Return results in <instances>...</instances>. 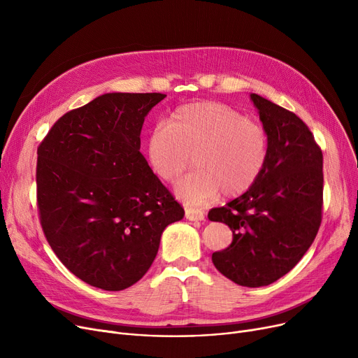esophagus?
I'll list each match as a JSON object with an SVG mask.
<instances>
[{
  "mask_svg": "<svg viewBox=\"0 0 358 358\" xmlns=\"http://www.w3.org/2000/svg\"><path fill=\"white\" fill-rule=\"evenodd\" d=\"M185 219L192 222H201L204 220V213L199 209H185Z\"/></svg>",
  "mask_w": 358,
  "mask_h": 358,
  "instance_id": "1",
  "label": "esophagus"
}]
</instances>
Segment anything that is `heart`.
I'll return each instance as SVG.
<instances>
[{
  "mask_svg": "<svg viewBox=\"0 0 358 358\" xmlns=\"http://www.w3.org/2000/svg\"><path fill=\"white\" fill-rule=\"evenodd\" d=\"M270 138L264 126L235 108L213 101L174 110L166 126L146 139V159L157 177L176 182L192 164L196 171L180 181L174 193L190 206L247 193L264 173Z\"/></svg>",
  "mask_w": 358,
  "mask_h": 358,
  "instance_id": "1",
  "label": "heart"
}]
</instances>
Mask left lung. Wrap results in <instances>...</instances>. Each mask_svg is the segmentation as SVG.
<instances>
[{"mask_svg": "<svg viewBox=\"0 0 358 358\" xmlns=\"http://www.w3.org/2000/svg\"><path fill=\"white\" fill-rule=\"evenodd\" d=\"M270 138L264 173L242 196L208 217L227 223L232 243L212 254L234 283L261 287L287 274L312 245L322 220V150L294 113L251 94Z\"/></svg>", "mask_w": 358, "mask_h": 358, "instance_id": "obj_1", "label": "left lung"}]
</instances>
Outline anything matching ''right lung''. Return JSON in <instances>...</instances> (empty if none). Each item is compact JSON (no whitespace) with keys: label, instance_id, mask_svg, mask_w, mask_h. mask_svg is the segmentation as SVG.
<instances>
[{"label":"right lung","instance_id":"add662e5","mask_svg":"<svg viewBox=\"0 0 358 358\" xmlns=\"http://www.w3.org/2000/svg\"><path fill=\"white\" fill-rule=\"evenodd\" d=\"M159 92H107L64 115L37 148V208L50 248L87 285L119 292L152 266L184 216L141 154Z\"/></svg>","mask_w":358,"mask_h":358}]
</instances>
